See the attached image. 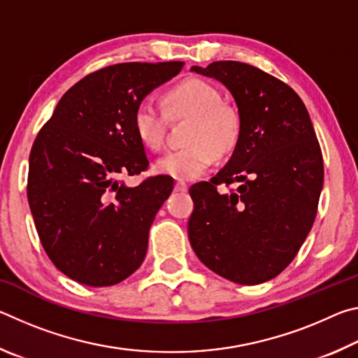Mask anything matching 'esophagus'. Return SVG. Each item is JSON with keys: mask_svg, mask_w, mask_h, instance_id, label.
I'll use <instances>...</instances> for the list:
<instances>
[{"mask_svg": "<svg viewBox=\"0 0 358 358\" xmlns=\"http://www.w3.org/2000/svg\"><path fill=\"white\" fill-rule=\"evenodd\" d=\"M175 191H177V192H186L187 191V185L183 183V181H177V183H175Z\"/></svg>", "mask_w": 358, "mask_h": 358, "instance_id": "obj_1", "label": "esophagus"}]
</instances>
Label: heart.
I'll return each mask as SVG.
<instances>
[{"instance_id": "1", "label": "heart", "mask_w": 358, "mask_h": 358, "mask_svg": "<svg viewBox=\"0 0 358 358\" xmlns=\"http://www.w3.org/2000/svg\"><path fill=\"white\" fill-rule=\"evenodd\" d=\"M172 115H189L186 147L169 151L156 161V172L175 180H194L208 171L217 156L234 150L240 137V117L232 107L221 104L217 90L199 78H191L175 87L167 94ZM134 129L137 137L150 150L164 145L166 117L153 99L145 98L134 110Z\"/></svg>"}]
</instances>
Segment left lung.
Masks as SVG:
<instances>
[{"label":"left lung","mask_w":358,"mask_h":358,"mask_svg":"<svg viewBox=\"0 0 358 358\" xmlns=\"http://www.w3.org/2000/svg\"><path fill=\"white\" fill-rule=\"evenodd\" d=\"M191 71L229 90L241 124L227 164L191 186V246L229 281L265 282L292 262L316 217L324 161L310 113L289 85L251 64L215 62ZM232 182L235 190L220 191Z\"/></svg>","instance_id":"8db88e82"}]
</instances>
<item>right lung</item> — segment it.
<instances>
[{
	"instance_id": "1",
	"label": "right lung",
	"mask_w": 358,
	"mask_h": 358,
	"mask_svg": "<svg viewBox=\"0 0 358 358\" xmlns=\"http://www.w3.org/2000/svg\"><path fill=\"white\" fill-rule=\"evenodd\" d=\"M185 63H121L59 99L29 153L28 203L47 256L85 286L123 281L142 265L148 230L173 189L167 175L128 186L148 167L134 110Z\"/></svg>"
}]
</instances>
